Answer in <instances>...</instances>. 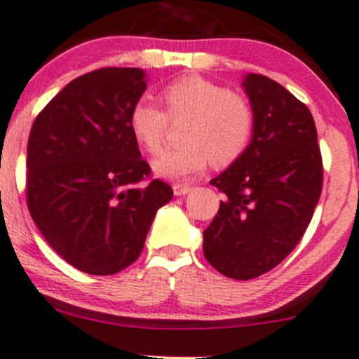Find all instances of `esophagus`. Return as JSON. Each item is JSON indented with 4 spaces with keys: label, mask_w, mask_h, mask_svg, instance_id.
Returning <instances> with one entry per match:
<instances>
[{
    "label": "esophagus",
    "mask_w": 359,
    "mask_h": 359,
    "mask_svg": "<svg viewBox=\"0 0 359 359\" xmlns=\"http://www.w3.org/2000/svg\"><path fill=\"white\" fill-rule=\"evenodd\" d=\"M172 191H175L176 196H184L191 191V187H188V184H175Z\"/></svg>",
    "instance_id": "1"
}]
</instances>
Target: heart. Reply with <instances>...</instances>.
Wrapping results in <instances>:
<instances>
[{"mask_svg":"<svg viewBox=\"0 0 359 359\" xmlns=\"http://www.w3.org/2000/svg\"><path fill=\"white\" fill-rule=\"evenodd\" d=\"M161 98L166 111L149 100H139L128 115L132 134L151 154L163 151L169 118H188L183 130L187 144L164 152L152 164L161 178L190 181L210 161L227 166L249 146L255 114L244 96L201 76H184L169 83Z\"/></svg>","mask_w":359,"mask_h":359,"instance_id":"b5f03b06","label":"heart"}]
</instances>
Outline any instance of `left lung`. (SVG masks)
<instances>
[{"label": "left lung", "instance_id": "8db88e82", "mask_svg": "<svg viewBox=\"0 0 359 359\" xmlns=\"http://www.w3.org/2000/svg\"><path fill=\"white\" fill-rule=\"evenodd\" d=\"M255 114L245 151L210 184L225 195L203 231V255L222 275L252 280L300 243L322 191V158L310 110L281 84L248 74Z\"/></svg>", "mask_w": 359, "mask_h": 359}]
</instances>
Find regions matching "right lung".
Segmentation results:
<instances>
[{
	"mask_svg": "<svg viewBox=\"0 0 359 359\" xmlns=\"http://www.w3.org/2000/svg\"><path fill=\"white\" fill-rule=\"evenodd\" d=\"M139 67H103L60 90L27 147V205L46 241L88 275H115L142 252L169 184L147 180L128 115L146 91Z\"/></svg>",
	"mask_w": 359,
	"mask_h": 359,
	"instance_id": "obj_1",
	"label": "right lung"
}]
</instances>
